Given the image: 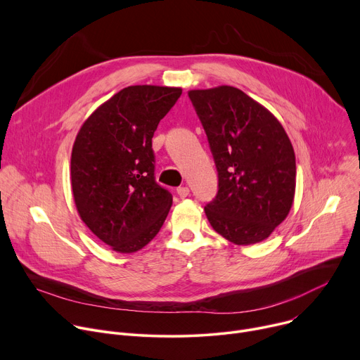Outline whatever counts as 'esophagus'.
Wrapping results in <instances>:
<instances>
[{
    "label": "esophagus",
    "mask_w": 360,
    "mask_h": 360,
    "mask_svg": "<svg viewBox=\"0 0 360 360\" xmlns=\"http://www.w3.org/2000/svg\"><path fill=\"white\" fill-rule=\"evenodd\" d=\"M189 192H191V191H189V188H188V186H179V188L176 189L178 196H179V198H182V199H184V198H186V196L189 195Z\"/></svg>",
    "instance_id": "1"
}]
</instances>
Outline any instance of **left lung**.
Wrapping results in <instances>:
<instances>
[{"mask_svg":"<svg viewBox=\"0 0 360 360\" xmlns=\"http://www.w3.org/2000/svg\"><path fill=\"white\" fill-rule=\"evenodd\" d=\"M188 95L218 169V193L205 207L211 226L235 245L262 242L285 221L295 198L288 134L271 111L235 86Z\"/></svg>","mask_w":360,"mask_h":360,"instance_id":"1","label":"left lung"}]
</instances>
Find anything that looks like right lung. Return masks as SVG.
Listing matches in <instances>:
<instances>
[{
    "instance_id": "obj_1",
    "label": "right lung",
    "mask_w": 360,
    "mask_h": 360,
    "mask_svg": "<svg viewBox=\"0 0 360 360\" xmlns=\"http://www.w3.org/2000/svg\"><path fill=\"white\" fill-rule=\"evenodd\" d=\"M176 86L132 85L82 124L71 153V185L82 222L120 253L157 236L172 195L153 176L152 136L181 96Z\"/></svg>"
}]
</instances>
